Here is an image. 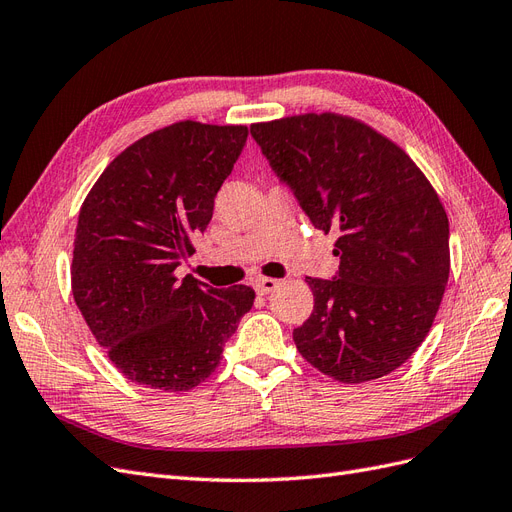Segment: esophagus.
Listing matches in <instances>:
<instances>
[{
  "instance_id": "34e87169",
  "label": "esophagus",
  "mask_w": 512,
  "mask_h": 512,
  "mask_svg": "<svg viewBox=\"0 0 512 512\" xmlns=\"http://www.w3.org/2000/svg\"><path fill=\"white\" fill-rule=\"evenodd\" d=\"M277 284H280V282L273 280V277H260V280L254 282V290L258 294H269V292H273L277 288Z\"/></svg>"
}]
</instances>
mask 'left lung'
Wrapping results in <instances>:
<instances>
[{
	"mask_svg": "<svg viewBox=\"0 0 512 512\" xmlns=\"http://www.w3.org/2000/svg\"><path fill=\"white\" fill-rule=\"evenodd\" d=\"M250 132L309 222L337 232V277H305L314 312L292 331L297 350L344 384L391 374L423 344L451 273L438 192L404 149L354 117L305 113Z\"/></svg>",
	"mask_w": 512,
	"mask_h": 512,
	"instance_id": "1",
	"label": "left lung"
}]
</instances>
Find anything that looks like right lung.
I'll return each instance as SVG.
<instances>
[{"instance_id":"add662e5","label":"right lung","mask_w":512,"mask_h":512,"mask_svg":"<svg viewBox=\"0 0 512 512\" xmlns=\"http://www.w3.org/2000/svg\"><path fill=\"white\" fill-rule=\"evenodd\" d=\"M247 141L245 126L177 121L104 168L76 224L72 294L89 331L128 380L190 391L222 361L254 305L250 286L211 288L175 269Z\"/></svg>"}]
</instances>
